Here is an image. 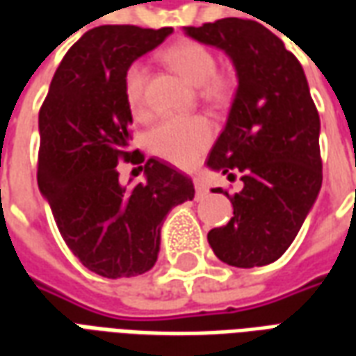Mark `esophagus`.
<instances>
[{
  "label": "esophagus",
  "mask_w": 356,
  "mask_h": 356,
  "mask_svg": "<svg viewBox=\"0 0 356 356\" xmlns=\"http://www.w3.org/2000/svg\"><path fill=\"white\" fill-rule=\"evenodd\" d=\"M194 188H196V198H204L209 193L208 186H206V183L202 179H194Z\"/></svg>",
  "instance_id": "1"
}]
</instances>
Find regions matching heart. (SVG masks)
Masks as SVG:
<instances>
[{
  "label": "heart",
  "mask_w": 356,
  "mask_h": 356,
  "mask_svg": "<svg viewBox=\"0 0 356 356\" xmlns=\"http://www.w3.org/2000/svg\"><path fill=\"white\" fill-rule=\"evenodd\" d=\"M163 63L193 88H202L206 99H221L227 91L223 80L216 76L217 63L213 53L196 42H177L162 53ZM147 66L133 63L124 78L125 101L135 116L145 114V86H147ZM213 127L206 118H165L150 133V147L156 154L162 156L181 168L196 163L202 152L211 140Z\"/></svg>",
  "instance_id": "obj_1"
}]
</instances>
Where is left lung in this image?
Returning <instances> with one entry per match:
<instances>
[{
  "label": "left lung",
  "instance_id": "1",
  "mask_svg": "<svg viewBox=\"0 0 356 356\" xmlns=\"http://www.w3.org/2000/svg\"><path fill=\"white\" fill-rule=\"evenodd\" d=\"M183 30L223 51L238 81L206 165L229 179L240 173L244 186L225 193L234 217L208 232L209 246L227 265L263 267L290 248L318 198L321 118L299 60L263 24L231 17Z\"/></svg>",
  "mask_w": 356,
  "mask_h": 356
}]
</instances>
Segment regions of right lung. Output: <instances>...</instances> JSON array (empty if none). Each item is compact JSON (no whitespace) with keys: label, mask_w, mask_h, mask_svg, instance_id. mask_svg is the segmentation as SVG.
<instances>
[{"label":"right lung","mask_w":356,"mask_h":356,"mask_svg":"<svg viewBox=\"0 0 356 356\" xmlns=\"http://www.w3.org/2000/svg\"><path fill=\"white\" fill-rule=\"evenodd\" d=\"M173 28L99 26L74 43L53 76L40 110L38 186L66 246L104 278H129L154 267L165 217L194 198L193 179L150 158L145 181L120 183L118 160L129 150L127 68L156 49Z\"/></svg>","instance_id":"add662e5"}]
</instances>
